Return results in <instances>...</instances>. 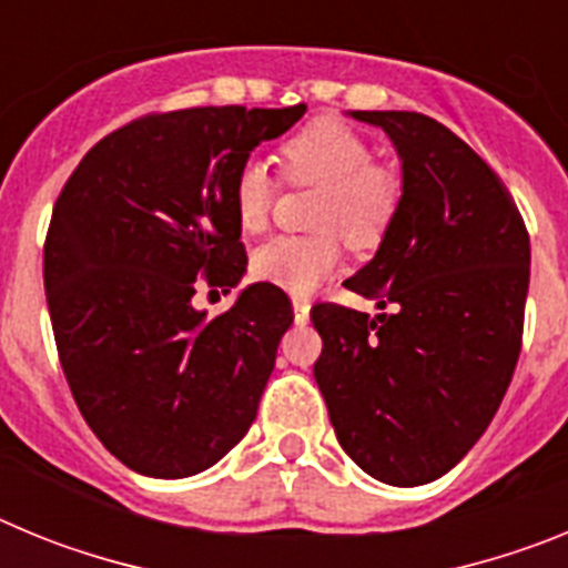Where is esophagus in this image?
<instances>
[{
	"label": "esophagus",
	"instance_id": "1",
	"mask_svg": "<svg viewBox=\"0 0 568 568\" xmlns=\"http://www.w3.org/2000/svg\"><path fill=\"white\" fill-rule=\"evenodd\" d=\"M293 310H295V324H307V321H310V301L301 298V295H295Z\"/></svg>",
	"mask_w": 568,
	"mask_h": 568
}]
</instances>
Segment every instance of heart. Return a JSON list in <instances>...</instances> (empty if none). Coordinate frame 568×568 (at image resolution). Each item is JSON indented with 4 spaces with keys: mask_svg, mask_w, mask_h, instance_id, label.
Segmentation results:
<instances>
[{
    "mask_svg": "<svg viewBox=\"0 0 568 568\" xmlns=\"http://www.w3.org/2000/svg\"><path fill=\"white\" fill-rule=\"evenodd\" d=\"M278 162L290 184L321 187L315 230L321 233L261 244L253 273L290 293H313L338 270L341 239L353 250H375L386 239L404 204V173L395 164L373 159L366 135L338 119H315L295 130L278 148ZM275 182L267 168L244 162L233 182V215L244 233L267 227Z\"/></svg>",
    "mask_w": 568,
    "mask_h": 568,
    "instance_id": "1",
    "label": "heart"
}]
</instances>
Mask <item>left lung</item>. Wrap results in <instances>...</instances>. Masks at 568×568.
<instances>
[{"label": "left lung", "mask_w": 568, "mask_h": 568, "mask_svg": "<svg viewBox=\"0 0 568 568\" xmlns=\"http://www.w3.org/2000/svg\"><path fill=\"white\" fill-rule=\"evenodd\" d=\"M353 115L384 128L404 162L398 219L344 281L389 313L315 304L313 373L344 453L375 480L420 486L469 453L509 389L529 233L498 173L453 130L409 110Z\"/></svg>", "instance_id": "8db88e82"}]
</instances>
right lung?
<instances>
[{
    "instance_id": "obj_1",
    "label": "right lung",
    "mask_w": 568,
    "mask_h": 568,
    "mask_svg": "<svg viewBox=\"0 0 568 568\" xmlns=\"http://www.w3.org/2000/svg\"><path fill=\"white\" fill-rule=\"evenodd\" d=\"M307 104L148 113L70 173L44 239V295L64 378L110 455L150 478H187L247 435L293 304L258 281L219 315L247 267L233 182L250 150Z\"/></svg>"
}]
</instances>
